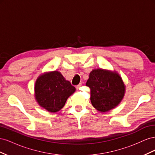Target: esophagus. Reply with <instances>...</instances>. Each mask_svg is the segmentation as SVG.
Returning <instances> with one entry per match:
<instances>
[{"label":"esophagus","instance_id":"obj_1","mask_svg":"<svg viewBox=\"0 0 155 155\" xmlns=\"http://www.w3.org/2000/svg\"><path fill=\"white\" fill-rule=\"evenodd\" d=\"M81 86H82V83H79L78 85L76 86V88L78 90V89H79V88H80Z\"/></svg>","mask_w":155,"mask_h":155}]
</instances>
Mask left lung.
Wrapping results in <instances>:
<instances>
[{
    "instance_id": "left-lung-1",
    "label": "left lung",
    "mask_w": 155,
    "mask_h": 155,
    "mask_svg": "<svg viewBox=\"0 0 155 155\" xmlns=\"http://www.w3.org/2000/svg\"><path fill=\"white\" fill-rule=\"evenodd\" d=\"M86 85L91 88V101L96 109L104 112L118 106L124 96L125 87L116 71L97 68L89 74Z\"/></svg>"
}]
</instances>
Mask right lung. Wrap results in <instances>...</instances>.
<instances>
[{
  "instance_id": "1",
  "label": "right lung",
  "mask_w": 155,
  "mask_h": 155,
  "mask_svg": "<svg viewBox=\"0 0 155 155\" xmlns=\"http://www.w3.org/2000/svg\"><path fill=\"white\" fill-rule=\"evenodd\" d=\"M75 91L76 88L58 71L45 72L35 82V100L41 107L50 112L61 109Z\"/></svg>"
}]
</instances>
